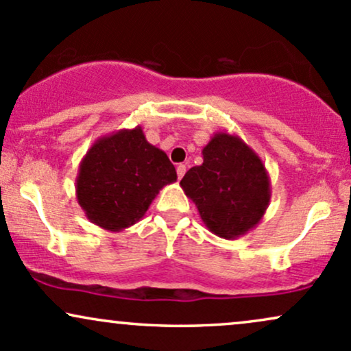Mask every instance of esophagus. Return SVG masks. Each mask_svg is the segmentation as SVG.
I'll return each mask as SVG.
<instances>
[{
	"label": "esophagus",
	"mask_w": 351,
	"mask_h": 351,
	"mask_svg": "<svg viewBox=\"0 0 351 351\" xmlns=\"http://www.w3.org/2000/svg\"><path fill=\"white\" fill-rule=\"evenodd\" d=\"M176 173H178V178L181 180L184 176V173H186V165H178V167H176Z\"/></svg>",
	"instance_id": "34e87169"
}]
</instances>
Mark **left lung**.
<instances>
[{
	"label": "left lung",
	"instance_id": "1",
	"mask_svg": "<svg viewBox=\"0 0 351 351\" xmlns=\"http://www.w3.org/2000/svg\"><path fill=\"white\" fill-rule=\"evenodd\" d=\"M180 186L196 204L204 226L234 240L258 226L271 199L269 175L256 152L239 135L216 132Z\"/></svg>",
	"mask_w": 351,
	"mask_h": 351
}]
</instances>
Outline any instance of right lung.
I'll return each instance as SVG.
<instances>
[{"label": "right lung", "instance_id": "1", "mask_svg": "<svg viewBox=\"0 0 351 351\" xmlns=\"http://www.w3.org/2000/svg\"><path fill=\"white\" fill-rule=\"evenodd\" d=\"M176 178L167 154L147 142L137 125L93 143L80 162L75 188L88 221L121 232L141 221L160 189Z\"/></svg>", "mask_w": 351, "mask_h": 351}]
</instances>
